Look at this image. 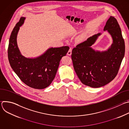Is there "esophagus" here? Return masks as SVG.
<instances>
[{"instance_id":"obj_1","label":"esophagus","mask_w":129,"mask_h":129,"mask_svg":"<svg viewBox=\"0 0 129 129\" xmlns=\"http://www.w3.org/2000/svg\"><path fill=\"white\" fill-rule=\"evenodd\" d=\"M71 53H72V48H70L68 52H67V54L68 55V56H70V55L71 54Z\"/></svg>"}]
</instances>
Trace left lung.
I'll return each mask as SVG.
<instances>
[{
    "mask_svg": "<svg viewBox=\"0 0 129 129\" xmlns=\"http://www.w3.org/2000/svg\"><path fill=\"white\" fill-rule=\"evenodd\" d=\"M111 36L113 43L107 50H95L92 45L101 34L90 37L72 50L73 68L81 82L92 88L102 87L117 75L124 56L125 45L117 20L110 16L104 27Z\"/></svg>",
    "mask_w": 129,
    "mask_h": 129,
    "instance_id": "8db88e82",
    "label": "left lung"
}]
</instances>
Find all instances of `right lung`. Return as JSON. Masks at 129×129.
Returning <instances> with one entry per match:
<instances>
[{"label":"right lung","mask_w":129,"mask_h":129,"mask_svg":"<svg viewBox=\"0 0 129 129\" xmlns=\"http://www.w3.org/2000/svg\"><path fill=\"white\" fill-rule=\"evenodd\" d=\"M25 17H21L14 27L9 40L8 50L10 65L19 79L28 86L42 89L50 85L56 76L61 59L66 56L67 46L48 49L36 58H27L21 54L17 43V36Z\"/></svg>","instance_id":"1"}]
</instances>
